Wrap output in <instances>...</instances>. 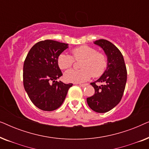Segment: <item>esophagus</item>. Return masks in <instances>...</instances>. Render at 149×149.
Masks as SVG:
<instances>
[{
	"label": "esophagus",
	"mask_w": 149,
	"mask_h": 149,
	"mask_svg": "<svg viewBox=\"0 0 149 149\" xmlns=\"http://www.w3.org/2000/svg\"><path fill=\"white\" fill-rule=\"evenodd\" d=\"M87 85H88V84H87V83H84V84H79V85H80V86L83 87H85V86H87Z\"/></svg>",
	"instance_id": "obj_1"
}]
</instances>
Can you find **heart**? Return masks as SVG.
Listing matches in <instances>:
<instances>
[{
  "mask_svg": "<svg viewBox=\"0 0 149 149\" xmlns=\"http://www.w3.org/2000/svg\"><path fill=\"white\" fill-rule=\"evenodd\" d=\"M72 57L66 53L59 55L58 64L62 70L70 68L75 60H81L80 70H69L64 74L68 82L82 83L93 77H100L107 68L108 60L104 54L97 52L95 48L83 45L72 50Z\"/></svg>",
  "mask_w": 149,
  "mask_h": 149,
  "instance_id": "1",
  "label": "heart"
}]
</instances>
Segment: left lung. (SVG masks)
Returning a JSON list of instances; mask_svg holds the SVG:
<instances>
[{"mask_svg":"<svg viewBox=\"0 0 149 149\" xmlns=\"http://www.w3.org/2000/svg\"><path fill=\"white\" fill-rule=\"evenodd\" d=\"M94 44L100 47L107 56L108 65L105 72L90 84L95 89L92 96L87 97V102L93 111L107 113L120 102L127 81V69L123 55L117 47L109 40L100 39ZM96 82H103L98 86Z\"/></svg>","mask_w":149,"mask_h":149,"instance_id":"1","label":"left lung"}]
</instances>
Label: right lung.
I'll use <instances>...</instances> for the list:
<instances>
[{"mask_svg": "<svg viewBox=\"0 0 149 149\" xmlns=\"http://www.w3.org/2000/svg\"><path fill=\"white\" fill-rule=\"evenodd\" d=\"M68 45L53 40H41L30 49L24 61V89L32 102L42 111L58 109L72 86V83L56 81L62 76L58 58Z\"/></svg>", "mask_w": 149, "mask_h": 149, "instance_id": "1", "label": "right lung"}]
</instances>
